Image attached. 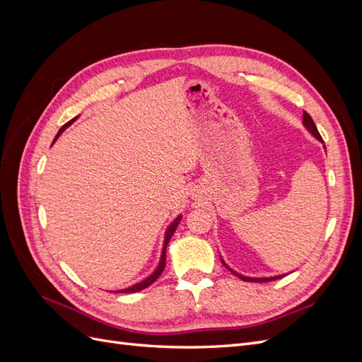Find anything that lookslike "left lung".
Masks as SVG:
<instances>
[{
  "instance_id": "left-lung-1",
  "label": "left lung",
  "mask_w": 362,
  "mask_h": 362,
  "mask_svg": "<svg viewBox=\"0 0 362 362\" xmlns=\"http://www.w3.org/2000/svg\"><path fill=\"white\" fill-rule=\"evenodd\" d=\"M303 127L308 129V133H311L317 140L319 141H322L323 144V139H322V136L319 134V129H317V127H315V124H314V120L311 119V116L306 113V112H303ZM221 261H222V264L231 272V273H234L235 276H238L240 279L242 281H245V282H269V281H276V279H279V278H282V276H286V275H288V273H286V275H275V276H245V275H242V273H238V272H235V270H233L231 267H229L226 262L223 261V258L221 257Z\"/></svg>"
}]
</instances>
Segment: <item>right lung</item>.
<instances>
[{"instance_id": "1", "label": "right lung", "mask_w": 362, "mask_h": 362, "mask_svg": "<svg viewBox=\"0 0 362 362\" xmlns=\"http://www.w3.org/2000/svg\"><path fill=\"white\" fill-rule=\"evenodd\" d=\"M75 119H76V117H74L72 120H69L68 124H64V125L59 129V133H57L56 139H54V141H56V140L60 137V134L63 133L64 129H66L69 125H72V122H74ZM54 141H52V144H54ZM181 217H182V214H180L177 218H173L172 223L168 226L166 233H164V242H163L161 255H160V261H158V266L156 267V270L152 272L151 275H149V276H146L145 279H141V281H139V282L133 284V286H129V287H127V288L116 290V293H137V291H140V290H144V288L149 287L151 284H154V282L158 279V276L161 275L163 270H164V266H166V247H168V245H169V242H170V238H172V235H173V233H175V229L178 228V225H180V222H181Z\"/></svg>"}]
</instances>
